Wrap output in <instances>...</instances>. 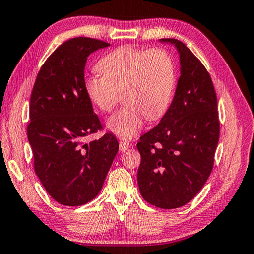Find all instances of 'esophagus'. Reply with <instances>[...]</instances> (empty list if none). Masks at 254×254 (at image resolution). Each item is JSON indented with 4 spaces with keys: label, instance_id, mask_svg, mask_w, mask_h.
<instances>
[{
    "label": "esophagus",
    "instance_id": "esophagus-1",
    "mask_svg": "<svg viewBox=\"0 0 254 254\" xmlns=\"http://www.w3.org/2000/svg\"><path fill=\"white\" fill-rule=\"evenodd\" d=\"M131 146V144H130V141L129 140H127V139H122L119 141V150L122 153H124V152H126V150L129 148Z\"/></svg>",
    "mask_w": 254,
    "mask_h": 254
}]
</instances>
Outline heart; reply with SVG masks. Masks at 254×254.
Instances as JSON below:
<instances>
[{"label": "heart", "instance_id": "b5f03b06", "mask_svg": "<svg viewBox=\"0 0 254 254\" xmlns=\"http://www.w3.org/2000/svg\"><path fill=\"white\" fill-rule=\"evenodd\" d=\"M101 77L84 80V91L91 104L109 113L123 95L125 106L108 119L107 126L123 138L134 137L145 117L156 120L170 107L176 84V68L172 56L161 48L143 50L120 47L98 62Z\"/></svg>", "mask_w": 254, "mask_h": 254}]
</instances>
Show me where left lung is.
<instances>
[{
	"mask_svg": "<svg viewBox=\"0 0 254 254\" xmlns=\"http://www.w3.org/2000/svg\"><path fill=\"white\" fill-rule=\"evenodd\" d=\"M171 43L180 55L175 96L157 126L140 137L137 181L145 201L164 210L188 204L210 176L220 138L214 86L205 66L185 44Z\"/></svg>",
	"mask_w": 254,
	"mask_h": 254,
	"instance_id": "obj_1",
	"label": "left lung"
}]
</instances>
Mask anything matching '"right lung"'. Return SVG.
Wrapping results in <instances>:
<instances>
[{"label": "right lung", "mask_w": 254, "mask_h": 254, "mask_svg": "<svg viewBox=\"0 0 254 254\" xmlns=\"http://www.w3.org/2000/svg\"><path fill=\"white\" fill-rule=\"evenodd\" d=\"M109 46L83 37L62 43L40 69L31 93L28 139L34 171L62 205L95 198L119 149L113 134L83 143L102 128L84 91V66L90 53Z\"/></svg>", "instance_id": "right-lung-1"}]
</instances>
